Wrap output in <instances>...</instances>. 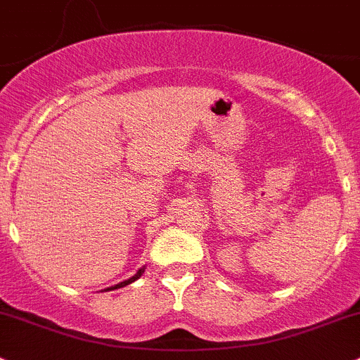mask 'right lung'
<instances>
[{"label": "right lung", "instance_id": "add662e5", "mask_svg": "<svg viewBox=\"0 0 360 360\" xmlns=\"http://www.w3.org/2000/svg\"><path fill=\"white\" fill-rule=\"evenodd\" d=\"M146 272V266H142V269H139V272L135 274V276L133 277H129L128 281H123V283H120V284H116V286H110V288H107V291H110V290H120V288H124V286H128V284H131V283H135L136 279H139L140 276H142V274Z\"/></svg>", "mask_w": 360, "mask_h": 360}]
</instances>
